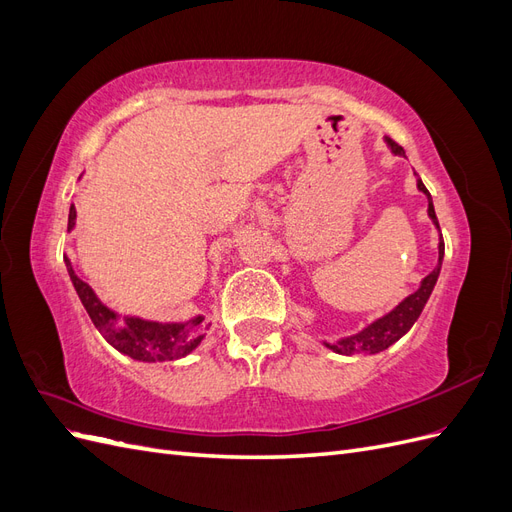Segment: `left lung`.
<instances>
[{
  "label": "left lung",
  "instance_id": "obj_1",
  "mask_svg": "<svg viewBox=\"0 0 512 512\" xmlns=\"http://www.w3.org/2000/svg\"><path fill=\"white\" fill-rule=\"evenodd\" d=\"M386 143L391 145L393 153H397V156H404V149H401L395 141H391V138H386ZM418 190H421L427 200H429V218L433 220V224H438V218H436V211H433V203H431V194L427 192V188L423 185V181L418 179ZM438 252H440V258H438V267L433 269L425 280L421 282V288H418L416 292H412L410 297H406L404 301H401L391 314L382 316L380 320L371 322L367 329H363L361 333H356L352 337H346V339H339L337 344H327V348L335 350L337 354H354V352H367V354H376V352H382L389 348L391 344H395L399 337H404L410 329L412 324L416 322V318L421 316L423 307L429 299V294L433 290V286H436L438 282V275H440V267H442V258H444V239L440 235V245H438Z\"/></svg>",
  "mask_w": 512,
  "mask_h": 512
}]
</instances>
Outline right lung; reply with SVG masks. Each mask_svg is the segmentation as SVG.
<instances>
[{
    "instance_id": "obj_1",
    "label": "right lung",
    "mask_w": 512,
    "mask_h": 512,
    "mask_svg": "<svg viewBox=\"0 0 512 512\" xmlns=\"http://www.w3.org/2000/svg\"><path fill=\"white\" fill-rule=\"evenodd\" d=\"M76 220V209L70 207L68 215V230H72ZM66 267L70 273V280L79 294L81 303L85 305L91 322L102 333L108 344L117 348L119 352L132 356L136 361H175L181 356L190 354L200 342H203L205 331L209 324H205L203 316H196L188 322H151L143 318H123L119 322L117 314L111 312L106 305L94 294V290L85 284L79 275L74 273L70 260L66 258Z\"/></svg>"
}]
</instances>
